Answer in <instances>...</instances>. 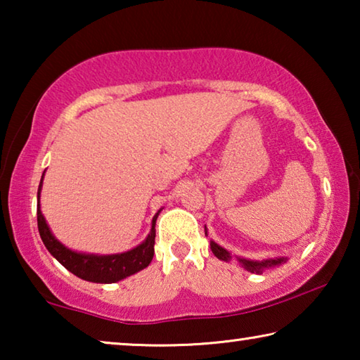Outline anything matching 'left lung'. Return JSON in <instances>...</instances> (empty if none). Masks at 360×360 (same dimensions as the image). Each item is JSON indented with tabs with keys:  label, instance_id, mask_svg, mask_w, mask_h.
<instances>
[{
	"label": "left lung",
	"instance_id": "obj_1",
	"mask_svg": "<svg viewBox=\"0 0 360 360\" xmlns=\"http://www.w3.org/2000/svg\"><path fill=\"white\" fill-rule=\"evenodd\" d=\"M205 235H206V227H205ZM210 245H211L212 254H214L217 259L225 260V262H229L231 259V255L227 249L219 246L214 241H211ZM236 259H238L240 265L245 268V270L251 271V273H257V275H260V273L266 270V268H275V266H279L288 262V257H275V259H264V260H249V259H243V257H236Z\"/></svg>",
	"mask_w": 360,
	"mask_h": 360
}]
</instances>
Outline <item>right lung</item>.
<instances>
[{
  "instance_id": "right-lung-1",
  "label": "right lung",
  "mask_w": 360,
  "mask_h": 360,
  "mask_svg": "<svg viewBox=\"0 0 360 360\" xmlns=\"http://www.w3.org/2000/svg\"><path fill=\"white\" fill-rule=\"evenodd\" d=\"M44 178V174H42ZM42 178L38 188V230L41 235V240L47 248V251L56 257L60 264H62L66 270H70L72 275L77 278L85 279L90 283H117L120 279L127 276L135 275V273L144 270L146 266L150 264L152 257H154V245H155V221L158 217L157 214L152 219V227L141 245L130 249V251L122 254H111V255H98V254H84L71 251L66 246H63L56 236L52 235L51 229L46 222L44 216H42L39 208V195L42 187Z\"/></svg>"
}]
</instances>
